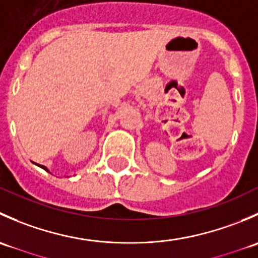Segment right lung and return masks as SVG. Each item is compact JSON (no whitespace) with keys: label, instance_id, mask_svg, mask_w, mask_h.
I'll use <instances>...</instances> for the list:
<instances>
[{"label":"right lung","instance_id":"right-lung-1","mask_svg":"<svg viewBox=\"0 0 258 258\" xmlns=\"http://www.w3.org/2000/svg\"><path fill=\"white\" fill-rule=\"evenodd\" d=\"M33 163H35V162H33ZM35 165H37V163H35ZM37 166H38V167L43 168V170H45V171H47V172H49V171H48V168L46 167V166H42V165H37Z\"/></svg>","mask_w":258,"mask_h":258}]
</instances>
